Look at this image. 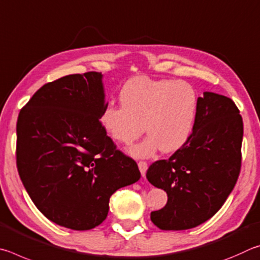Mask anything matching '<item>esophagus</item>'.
<instances>
[{
	"label": "esophagus",
	"instance_id": "1",
	"mask_svg": "<svg viewBox=\"0 0 260 260\" xmlns=\"http://www.w3.org/2000/svg\"><path fill=\"white\" fill-rule=\"evenodd\" d=\"M138 168H139L140 174H142V176H143V177L146 176V171H147V168H148L147 162L139 161V162H138Z\"/></svg>",
	"mask_w": 260,
	"mask_h": 260
}]
</instances>
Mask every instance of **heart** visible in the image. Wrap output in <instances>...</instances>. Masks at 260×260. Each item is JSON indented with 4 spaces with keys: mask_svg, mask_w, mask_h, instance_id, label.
I'll return each mask as SVG.
<instances>
[{
    "mask_svg": "<svg viewBox=\"0 0 260 260\" xmlns=\"http://www.w3.org/2000/svg\"><path fill=\"white\" fill-rule=\"evenodd\" d=\"M121 106L108 104L100 124L114 142L131 145L144 134L148 137L131 149L137 157H149L158 149L170 153L187 142L198 112L199 95L186 81L136 76L120 91Z\"/></svg>",
    "mask_w": 260,
    "mask_h": 260,
    "instance_id": "1",
    "label": "heart"
}]
</instances>
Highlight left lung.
<instances>
[{
	"label": "left lung",
	"mask_w": 260,
	"mask_h": 260,
	"mask_svg": "<svg viewBox=\"0 0 260 260\" xmlns=\"http://www.w3.org/2000/svg\"><path fill=\"white\" fill-rule=\"evenodd\" d=\"M242 138V116L233 100L213 92L199 97L187 142L147 170L149 183L168 194L166 207L151 212L153 224L163 231H184L210 219L239 178Z\"/></svg>",
	"instance_id": "1"
}]
</instances>
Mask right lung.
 I'll list each match as a JSON object with an SVG mask.
<instances>
[{
    "instance_id": "add662e5",
    "label": "right lung",
    "mask_w": 260,
    "mask_h": 260,
    "mask_svg": "<svg viewBox=\"0 0 260 260\" xmlns=\"http://www.w3.org/2000/svg\"><path fill=\"white\" fill-rule=\"evenodd\" d=\"M99 72L44 84L17 122V168L31 201L59 226L92 230L106 219L109 198L140 178L100 124L105 93Z\"/></svg>"
}]
</instances>
